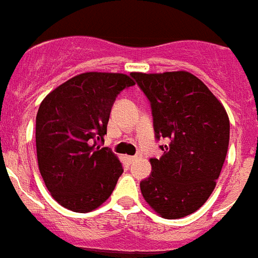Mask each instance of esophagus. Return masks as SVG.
Here are the masks:
<instances>
[{"label": "esophagus", "instance_id": "esophagus-1", "mask_svg": "<svg viewBox=\"0 0 258 258\" xmlns=\"http://www.w3.org/2000/svg\"><path fill=\"white\" fill-rule=\"evenodd\" d=\"M137 158H138L137 155H129V157H126V159L129 161V162H134Z\"/></svg>", "mask_w": 258, "mask_h": 258}]
</instances>
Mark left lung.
I'll return each instance as SVG.
<instances>
[{"label":"left lung","mask_w":258,"mask_h":258,"mask_svg":"<svg viewBox=\"0 0 258 258\" xmlns=\"http://www.w3.org/2000/svg\"><path fill=\"white\" fill-rule=\"evenodd\" d=\"M132 78L148 97L155 138L167 145L141 180L145 201L165 219H180L203 206L216 186L229 144L224 106L202 80L186 71Z\"/></svg>","instance_id":"8db88e82"}]
</instances>
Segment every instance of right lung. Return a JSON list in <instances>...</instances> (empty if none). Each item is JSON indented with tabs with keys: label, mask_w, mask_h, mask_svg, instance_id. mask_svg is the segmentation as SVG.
Here are the masks:
<instances>
[{
	"label": "right lung",
	"mask_w": 258,
	"mask_h": 258,
	"mask_svg": "<svg viewBox=\"0 0 258 258\" xmlns=\"http://www.w3.org/2000/svg\"><path fill=\"white\" fill-rule=\"evenodd\" d=\"M134 86L124 74L86 72L40 103L35 142L40 175L57 203L86 214L110 197L124 169L104 141L116 97Z\"/></svg>",
	"instance_id": "right-lung-1"
}]
</instances>
